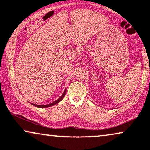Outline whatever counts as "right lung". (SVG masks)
I'll list each match as a JSON object with an SVG mask.
<instances>
[{"mask_svg": "<svg viewBox=\"0 0 150 150\" xmlns=\"http://www.w3.org/2000/svg\"><path fill=\"white\" fill-rule=\"evenodd\" d=\"M65 94H66V90L64 91V92L63 95L61 96L59 98L57 99V100H56L55 101H54V102H53L52 103H50V104H48V105H36V104H33V103H32V105H33L34 106H36V107H39V108H47V107H49V106H51V105H53L55 104H56V103H59V101H60L62 99H63V97H64L65 96Z\"/></svg>", "mask_w": 150, "mask_h": 150, "instance_id": "add662e5", "label": "right lung"}]
</instances>
